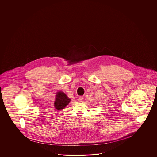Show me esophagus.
<instances>
[{"instance_id":"esophagus-1","label":"esophagus","mask_w":157,"mask_h":157,"mask_svg":"<svg viewBox=\"0 0 157 157\" xmlns=\"http://www.w3.org/2000/svg\"><path fill=\"white\" fill-rule=\"evenodd\" d=\"M83 97H82V96H81V97H79V99H78V100H79V102H82V101H83Z\"/></svg>"}]
</instances>
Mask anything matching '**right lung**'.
Instances as JSON below:
<instances>
[{"label":"right lung","mask_w":157,"mask_h":157,"mask_svg":"<svg viewBox=\"0 0 157 157\" xmlns=\"http://www.w3.org/2000/svg\"><path fill=\"white\" fill-rule=\"evenodd\" d=\"M70 101L71 99L69 98L64 93L59 91L56 93L54 106L56 109L62 110L70 103Z\"/></svg>","instance_id":"obj_1"}]
</instances>
